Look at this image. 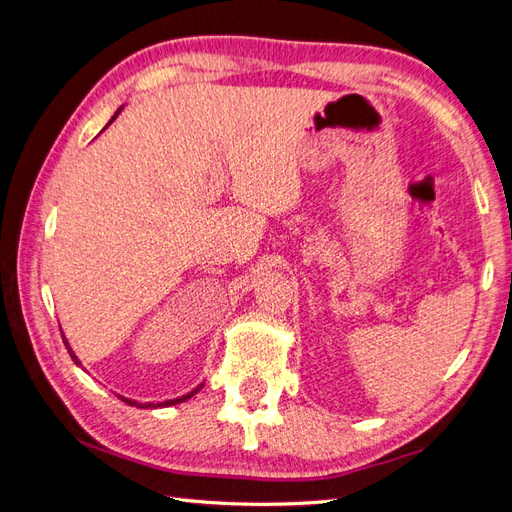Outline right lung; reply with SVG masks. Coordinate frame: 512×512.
<instances>
[{
    "label": "right lung",
    "mask_w": 512,
    "mask_h": 512,
    "mask_svg": "<svg viewBox=\"0 0 512 512\" xmlns=\"http://www.w3.org/2000/svg\"><path fill=\"white\" fill-rule=\"evenodd\" d=\"M121 108L123 106H119L117 108V113L113 115V119L111 121H108V126H111V123L115 121V117L121 113ZM61 337H64V344H66V348H68V354L72 356V361L76 363V365H79L81 367V361H79V356H76L74 352H72V348H70V344H68V339H66V335H61ZM200 386H203V384H200ZM200 386H196V389L194 391H190L188 395H181V397H177V399H166V401H158V404H138V401H134V399H128V397H121V395H117V397H121V401H126V404L128 406H134V408H147V410H153V408H168V406H177V404H183V401H188L190 397H194L198 391H200Z\"/></svg>",
    "instance_id": "1"
}]
</instances>
